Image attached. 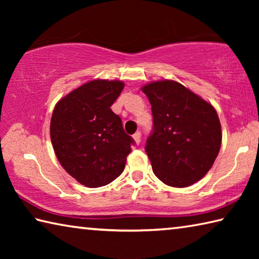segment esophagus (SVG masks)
<instances>
[{"label":"esophagus","instance_id":"34e87169","mask_svg":"<svg viewBox=\"0 0 259 259\" xmlns=\"http://www.w3.org/2000/svg\"><path fill=\"white\" fill-rule=\"evenodd\" d=\"M140 138H142V134H140V133H136L134 135V139H135V142H136V144H137V145H139Z\"/></svg>","mask_w":259,"mask_h":259}]
</instances>
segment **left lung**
Here are the masks:
<instances>
[{
  "label": "left lung",
  "instance_id": "obj_1",
  "mask_svg": "<svg viewBox=\"0 0 259 259\" xmlns=\"http://www.w3.org/2000/svg\"><path fill=\"white\" fill-rule=\"evenodd\" d=\"M152 106L153 130L145 151L155 176L165 185L187 187L204 177L221 150L216 109L176 81L142 88Z\"/></svg>",
  "mask_w": 259,
  "mask_h": 259
}]
</instances>
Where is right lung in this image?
<instances>
[{"label":"right lung","mask_w":259,"mask_h":259,"mask_svg":"<svg viewBox=\"0 0 259 259\" xmlns=\"http://www.w3.org/2000/svg\"><path fill=\"white\" fill-rule=\"evenodd\" d=\"M123 88L121 81H90L61 98L52 113L50 137L57 159L87 187L119 177L135 144L111 109Z\"/></svg>","instance_id":"obj_1"}]
</instances>
